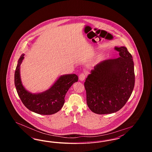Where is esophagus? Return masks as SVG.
I'll return each mask as SVG.
<instances>
[{
    "mask_svg": "<svg viewBox=\"0 0 152 152\" xmlns=\"http://www.w3.org/2000/svg\"><path fill=\"white\" fill-rule=\"evenodd\" d=\"M86 75L84 73H81L79 75V80L80 81L84 80L85 79H86Z\"/></svg>",
    "mask_w": 152,
    "mask_h": 152,
    "instance_id": "1",
    "label": "esophagus"
}]
</instances>
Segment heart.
<instances>
[{
	"instance_id": "heart-1",
	"label": "heart",
	"mask_w": 152,
	"mask_h": 152,
	"mask_svg": "<svg viewBox=\"0 0 152 152\" xmlns=\"http://www.w3.org/2000/svg\"><path fill=\"white\" fill-rule=\"evenodd\" d=\"M102 58V56L101 55H99L95 58V61L96 62H99V61H101Z\"/></svg>"
}]
</instances>
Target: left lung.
Listing matches in <instances>:
<instances>
[{"label": "left lung", "mask_w": 152, "mask_h": 152, "mask_svg": "<svg viewBox=\"0 0 152 152\" xmlns=\"http://www.w3.org/2000/svg\"><path fill=\"white\" fill-rule=\"evenodd\" d=\"M120 57L94 66L86 82L87 103L96 114L115 113L123 108L133 92L135 75L132 55L125 47H115Z\"/></svg>", "instance_id": "left-lung-1"}]
</instances>
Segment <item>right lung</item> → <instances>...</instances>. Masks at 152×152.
Listing matches in <instances>:
<instances>
[{"label": "right lung", "instance_id": "obj_1", "mask_svg": "<svg viewBox=\"0 0 152 152\" xmlns=\"http://www.w3.org/2000/svg\"><path fill=\"white\" fill-rule=\"evenodd\" d=\"M22 54L15 72V85L17 93L24 106L31 111L40 115H50L57 113L63 107L65 94L73 84L78 81L75 74L59 77L54 84L42 93L32 94L23 86L20 75V66L24 58Z\"/></svg>", "mask_w": 152, "mask_h": 152}]
</instances>
